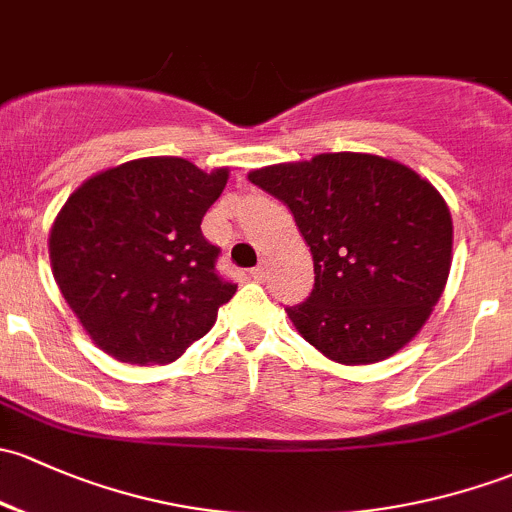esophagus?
Masks as SVG:
<instances>
[{
	"label": "esophagus",
	"instance_id": "34e87169",
	"mask_svg": "<svg viewBox=\"0 0 512 512\" xmlns=\"http://www.w3.org/2000/svg\"><path fill=\"white\" fill-rule=\"evenodd\" d=\"M250 277L255 279V282H260V279L265 277V265H257V267H252V270H250Z\"/></svg>",
	"mask_w": 512,
	"mask_h": 512
}]
</instances>
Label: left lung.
I'll use <instances>...</instances> for the list:
<instances>
[{
	"instance_id": "8db88e82",
	"label": "left lung",
	"mask_w": 512,
	"mask_h": 512,
	"mask_svg": "<svg viewBox=\"0 0 512 512\" xmlns=\"http://www.w3.org/2000/svg\"><path fill=\"white\" fill-rule=\"evenodd\" d=\"M297 220L314 257V289L287 306L326 358L378 363L410 343L444 292L451 215L439 191L375 154H319L252 171Z\"/></svg>"
}]
</instances>
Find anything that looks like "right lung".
Listing matches in <instances>:
<instances>
[{"mask_svg":"<svg viewBox=\"0 0 512 512\" xmlns=\"http://www.w3.org/2000/svg\"><path fill=\"white\" fill-rule=\"evenodd\" d=\"M225 184L228 169L137 159L88 179L61 208L48 238L53 277L112 358L164 365L211 331L238 289L201 233Z\"/></svg>","mask_w":512,"mask_h":512,"instance_id":"add662e5","label":"right lung"}]
</instances>
